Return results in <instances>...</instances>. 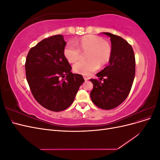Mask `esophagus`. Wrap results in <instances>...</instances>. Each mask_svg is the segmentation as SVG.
<instances>
[{
    "mask_svg": "<svg viewBox=\"0 0 160 160\" xmlns=\"http://www.w3.org/2000/svg\"><path fill=\"white\" fill-rule=\"evenodd\" d=\"M83 77H84V79H85V81H88V80L89 79L88 77H85V76H83Z\"/></svg>",
    "mask_w": 160,
    "mask_h": 160,
    "instance_id": "1",
    "label": "esophagus"
}]
</instances>
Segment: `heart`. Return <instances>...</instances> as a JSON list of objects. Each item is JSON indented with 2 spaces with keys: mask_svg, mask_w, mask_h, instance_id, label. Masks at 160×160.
<instances>
[{
  "mask_svg": "<svg viewBox=\"0 0 160 160\" xmlns=\"http://www.w3.org/2000/svg\"><path fill=\"white\" fill-rule=\"evenodd\" d=\"M86 53L87 60H81L73 65V71L78 74L89 75L99 68V65L103 66L109 61L112 47L103 38L96 35H86L72 42L67 44L63 53L69 62H75Z\"/></svg>",
  "mask_w": 160,
  "mask_h": 160,
  "instance_id": "1",
  "label": "heart"
}]
</instances>
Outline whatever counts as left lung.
<instances>
[{
	"label": "left lung",
	"instance_id": "left-lung-1",
	"mask_svg": "<svg viewBox=\"0 0 160 160\" xmlns=\"http://www.w3.org/2000/svg\"><path fill=\"white\" fill-rule=\"evenodd\" d=\"M103 34L110 37L112 54L109 65L97 74L99 79H90L93 85L90 97L98 108L109 110L128 98L135 77V59L132 47L122 37Z\"/></svg>",
	"mask_w": 160,
	"mask_h": 160
}]
</instances>
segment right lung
<instances>
[{
	"instance_id": "1",
	"label": "right lung",
	"mask_w": 160,
	"mask_h": 160,
	"mask_svg": "<svg viewBox=\"0 0 160 160\" xmlns=\"http://www.w3.org/2000/svg\"><path fill=\"white\" fill-rule=\"evenodd\" d=\"M65 45L61 35L44 38L28 51L25 65L34 98L43 108L56 112L69 107L85 81L81 75L71 72L63 53Z\"/></svg>"
}]
</instances>
